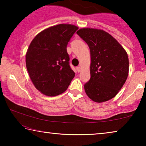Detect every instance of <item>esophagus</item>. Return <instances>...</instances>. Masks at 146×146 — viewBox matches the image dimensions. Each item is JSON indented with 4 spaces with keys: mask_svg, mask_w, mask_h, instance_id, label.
I'll use <instances>...</instances> for the list:
<instances>
[{
    "mask_svg": "<svg viewBox=\"0 0 146 146\" xmlns=\"http://www.w3.org/2000/svg\"><path fill=\"white\" fill-rule=\"evenodd\" d=\"M76 70H77L78 72H80L81 71V68L80 67H76Z\"/></svg>",
    "mask_w": 146,
    "mask_h": 146,
    "instance_id": "34e87169",
    "label": "esophagus"
}]
</instances>
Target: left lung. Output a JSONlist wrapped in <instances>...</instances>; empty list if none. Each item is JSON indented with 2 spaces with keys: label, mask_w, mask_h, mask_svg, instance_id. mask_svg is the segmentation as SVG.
I'll list each match as a JSON object with an SVG mask.
<instances>
[{
  "label": "left lung",
  "mask_w": 146,
  "mask_h": 146,
  "mask_svg": "<svg viewBox=\"0 0 146 146\" xmlns=\"http://www.w3.org/2000/svg\"><path fill=\"white\" fill-rule=\"evenodd\" d=\"M90 49L91 78L85 84L86 95L95 102L115 97L129 73L126 51L116 39L102 29L81 28L76 31Z\"/></svg>",
  "instance_id": "left-lung-1"
}]
</instances>
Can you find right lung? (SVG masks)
<instances>
[{
	"label": "right lung",
	"mask_w": 146,
	"mask_h": 146,
	"mask_svg": "<svg viewBox=\"0 0 146 146\" xmlns=\"http://www.w3.org/2000/svg\"><path fill=\"white\" fill-rule=\"evenodd\" d=\"M77 26L60 24L38 33L26 54V64L35 87L44 95L55 97L64 93L75 75L71 70L67 45Z\"/></svg>",
	"instance_id": "obj_1"
}]
</instances>
